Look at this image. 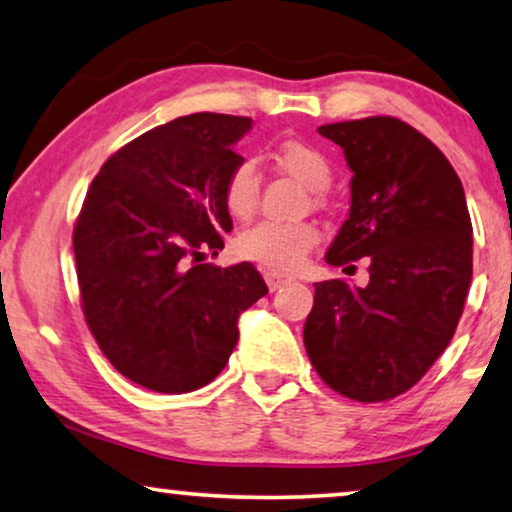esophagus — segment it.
I'll list each match as a JSON object with an SVG mask.
<instances>
[{"mask_svg": "<svg viewBox=\"0 0 512 512\" xmlns=\"http://www.w3.org/2000/svg\"><path fill=\"white\" fill-rule=\"evenodd\" d=\"M264 280H266V285H269L271 292H276V289H280L282 285H287V282L292 278L285 276V273H278V271H266Z\"/></svg>", "mask_w": 512, "mask_h": 512, "instance_id": "esophagus-1", "label": "esophagus"}]
</instances>
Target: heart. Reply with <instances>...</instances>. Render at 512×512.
Listing matches in <instances>:
<instances>
[{
  "instance_id": "obj_1",
  "label": "heart",
  "mask_w": 512,
  "mask_h": 512,
  "mask_svg": "<svg viewBox=\"0 0 512 512\" xmlns=\"http://www.w3.org/2000/svg\"><path fill=\"white\" fill-rule=\"evenodd\" d=\"M273 160L282 172L292 174L310 190L329 188L333 170L329 158L317 147L301 140H282L273 149ZM262 179L255 160L241 158L223 183V202L230 216L246 220L255 213ZM319 241V232L312 223H278L262 220L236 239V253L250 262L271 266L276 271H292L299 266L310 248Z\"/></svg>"
}]
</instances>
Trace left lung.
I'll return each mask as SVG.
<instances>
[{
	"label": "left lung",
	"mask_w": 512,
	"mask_h": 512,
	"mask_svg": "<svg viewBox=\"0 0 512 512\" xmlns=\"http://www.w3.org/2000/svg\"><path fill=\"white\" fill-rule=\"evenodd\" d=\"M317 131L338 144L354 172L349 218L326 262L368 257L370 282H315L305 352L333 391L384 402L432 368L460 322L474 271L467 200L448 158L400 119Z\"/></svg>",
	"instance_id": "obj_1"
}]
</instances>
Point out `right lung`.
<instances>
[{
  "instance_id": "1",
  "label": "right lung",
  "mask_w": 512,
  "mask_h": 512,
  "mask_svg": "<svg viewBox=\"0 0 512 512\" xmlns=\"http://www.w3.org/2000/svg\"><path fill=\"white\" fill-rule=\"evenodd\" d=\"M250 126L197 112L151 128L105 160L82 204L73 250L87 326L114 368L149 391L216 379L241 312L269 294L250 262L200 264L232 232L223 183Z\"/></svg>"
}]
</instances>
